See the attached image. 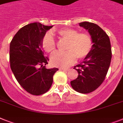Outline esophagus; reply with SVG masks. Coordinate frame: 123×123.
Wrapping results in <instances>:
<instances>
[{
  "instance_id": "1",
  "label": "esophagus",
  "mask_w": 123,
  "mask_h": 123,
  "mask_svg": "<svg viewBox=\"0 0 123 123\" xmlns=\"http://www.w3.org/2000/svg\"><path fill=\"white\" fill-rule=\"evenodd\" d=\"M59 70L61 71H67V72L69 70L68 68H60Z\"/></svg>"
}]
</instances>
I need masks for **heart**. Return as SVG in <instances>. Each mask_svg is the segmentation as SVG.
Returning <instances> with one entry per match:
<instances>
[{
  "label": "heart",
  "instance_id": "b5f03b06",
  "mask_svg": "<svg viewBox=\"0 0 123 123\" xmlns=\"http://www.w3.org/2000/svg\"><path fill=\"white\" fill-rule=\"evenodd\" d=\"M56 34L62 39L67 41L65 52L56 51L51 55V63L55 67L65 68L74 63L76 58L84 59L90 53L93 46L91 36L87 33L79 32L71 28H62L56 31ZM41 47L47 53L55 50L56 43L50 32H46L42 37Z\"/></svg>",
  "mask_w": 123,
  "mask_h": 123
}]
</instances>
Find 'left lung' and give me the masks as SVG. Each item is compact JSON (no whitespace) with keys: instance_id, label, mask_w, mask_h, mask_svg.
Returning a JSON list of instances; mask_svg holds the SVG:
<instances>
[{"instance_id":"1","label":"left lung","mask_w":123,"mask_h":123,"mask_svg":"<svg viewBox=\"0 0 123 123\" xmlns=\"http://www.w3.org/2000/svg\"><path fill=\"white\" fill-rule=\"evenodd\" d=\"M79 25L88 30L93 46L84 60L74 67L79 75L70 84L77 92L88 94L96 90L105 80L112 58L111 46L108 35L98 25L89 22Z\"/></svg>"}]
</instances>
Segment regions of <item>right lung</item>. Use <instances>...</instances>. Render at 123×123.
Returning a JSON list of instances; mask_svg holds the SVG:
<instances>
[{"mask_svg": "<svg viewBox=\"0 0 123 123\" xmlns=\"http://www.w3.org/2000/svg\"><path fill=\"white\" fill-rule=\"evenodd\" d=\"M53 26L31 23L19 29L10 43V66L20 86L28 93L39 96L49 91L57 68H46L49 61L41 41Z\"/></svg>", "mask_w": 123, "mask_h": 123, "instance_id": "right-lung-1", "label": "right lung"}]
</instances>
